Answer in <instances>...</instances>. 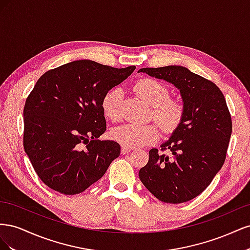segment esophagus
Returning a JSON list of instances; mask_svg holds the SVG:
<instances>
[{"label": "esophagus", "mask_w": 250, "mask_h": 250, "mask_svg": "<svg viewBox=\"0 0 250 250\" xmlns=\"http://www.w3.org/2000/svg\"><path fill=\"white\" fill-rule=\"evenodd\" d=\"M130 151H131V148H129V147L122 146V148H121V153H122V154H127V153H129Z\"/></svg>", "instance_id": "esophagus-1"}]
</instances>
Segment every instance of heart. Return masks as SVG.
Segmentation results:
<instances>
[{
	"instance_id": "1",
	"label": "heart",
	"mask_w": 250,
	"mask_h": 250,
	"mask_svg": "<svg viewBox=\"0 0 250 250\" xmlns=\"http://www.w3.org/2000/svg\"><path fill=\"white\" fill-rule=\"evenodd\" d=\"M135 92L142 99L152 106V118L165 132H172L180 124L184 117L183 105L169 99V89L162 82L144 78L135 83ZM123 90L115 87L105 94L102 99V110L111 121L121 119V103ZM110 137L125 147H142L155 143L160 131L154 124H123L112 128Z\"/></svg>"
}]
</instances>
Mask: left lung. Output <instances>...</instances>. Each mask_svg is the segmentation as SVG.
<instances>
[{
  "instance_id": "left-lung-1",
  "label": "left lung",
  "mask_w": 250,
  "mask_h": 250,
  "mask_svg": "<svg viewBox=\"0 0 250 250\" xmlns=\"http://www.w3.org/2000/svg\"><path fill=\"white\" fill-rule=\"evenodd\" d=\"M140 72L171 83L184 104L180 124L161 145L171 156L151 149L140 179L163 202L192 200L206 190L225 161L232 129L225 98L215 83L185 66L144 67Z\"/></svg>"
}]
</instances>
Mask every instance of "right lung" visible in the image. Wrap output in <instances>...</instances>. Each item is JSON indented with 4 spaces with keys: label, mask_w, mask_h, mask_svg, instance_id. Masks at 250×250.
Masks as SVG:
<instances>
[{
    "label": "right lung",
    "mask_w": 250,
    "mask_h": 250,
    "mask_svg": "<svg viewBox=\"0 0 250 250\" xmlns=\"http://www.w3.org/2000/svg\"><path fill=\"white\" fill-rule=\"evenodd\" d=\"M135 66L117 69L82 59L44 73L24 107V148L37 175L52 190L82 193L120 155L106 130L102 99Z\"/></svg>",
    "instance_id": "add662e5"
}]
</instances>
